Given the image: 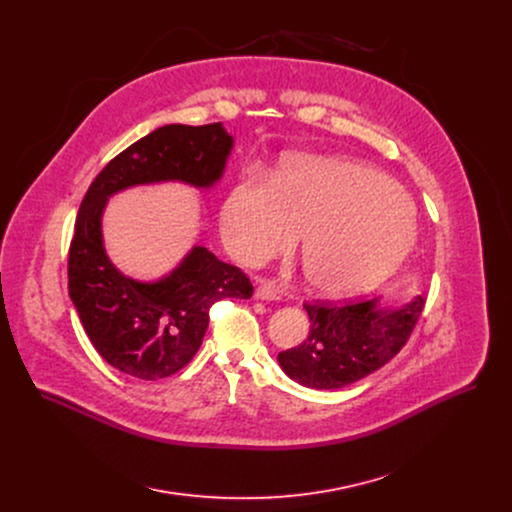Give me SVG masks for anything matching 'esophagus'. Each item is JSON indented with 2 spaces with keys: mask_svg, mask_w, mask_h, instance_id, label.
<instances>
[{
  "mask_svg": "<svg viewBox=\"0 0 512 512\" xmlns=\"http://www.w3.org/2000/svg\"><path fill=\"white\" fill-rule=\"evenodd\" d=\"M283 298V291L279 289V285L275 281H263L257 289H255V300L261 302H279Z\"/></svg>",
  "mask_w": 512,
  "mask_h": 512,
  "instance_id": "obj_1",
  "label": "esophagus"
}]
</instances>
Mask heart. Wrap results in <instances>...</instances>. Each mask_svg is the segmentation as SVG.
Segmentation results:
<instances>
[{"mask_svg":"<svg viewBox=\"0 0 512 512\" xmlns=\"http://www.w3.org/2000/svg\"><path fill=\"white\" fill-rule=\"evenodd\" d=\"M221 237L245 265L289 251L302 235L306 283L344 300L387 281L417 241L405 192L381 172L334 156L289 154L271 178L237 182L221 206Z\"/></svg>","mask_w":512,"mask_h":512,"instance_id":"heart-1","label":"heart"}]
</instances>
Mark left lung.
<instances>
[{"label":"left lung","mask_w":512,"mask_h":512,"mask_svg":"<svg viewBox=\"0 0 512 512\" xmlns=\"http://www.w3.org/2000/svg\"><path fill=\"white\" fill-rule=\"evenodd\" d=\"M423 298L387 304L383 298L342 308L306 306L310 334L277 354L281 371L304 387L342 389L379 371L407 342L423 310Z\"/></svg>","instance_id":"8db88e82"}]
</instances>
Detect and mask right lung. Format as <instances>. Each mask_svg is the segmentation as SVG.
<instances>
[{"mask_svg":"<svg viewBox=\"0 0 512 512\" xmlns=\"http://www.w3.org/2000/svg\"><path fill=\"white\" fill-rule=\"evenodd\" d=\"M233 148L223 123L164 125L113 158L83 198L68 253V296L97 352L133 379L178 373L202 344L210 306L249 300L253 285L239 267L198 243L158 279L125 275L105 249L109 198L168 182L210 190L223 180Z\"/></svg>","mask_w":512,"mask_h":512,"instance_id":"1","label":"right lung"}]
</instances>
